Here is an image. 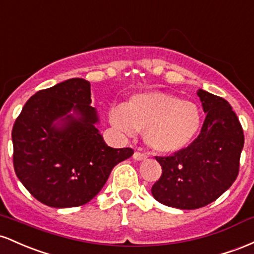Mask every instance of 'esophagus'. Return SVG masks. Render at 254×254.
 Wrapping results in <instances>:
<instances>
[{
	"label": "esophagus",
	"instance_id": "obj_1",
	"mask_svg": "<svg viewBox=\"0 0 254 254\" xmlns=\"http://www.w3.org/2000/svg\"><path fill=\"white\" fill-rule=\"evenodd\" d=\"M133 158H134L135 161H145V159L147 158V156L144 155V153H141V152H134Z\"/></svg>",
	"mask_w": 254,
	"mask_h": 254
}]
</instances>
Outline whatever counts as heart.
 Instances as JSON below:
<instances>
[{
    "label": "heart",
    "mask_w": 254,
    "mask_h": 254,
    "mask_svg": "<svg viewBox=\"0 0 254 254\" xmlns=\"http://www.w3.org/2000/svg\"><path fill=\"white\" fill-rule=\"evenodd\" d=\"M110 122L128 135L144 132L147 146L172 153L189 146L201 127V112L192 101L172 93L151 91L130 96L110 112Z\"/></svg>",
    "instance_id": "b5f03b06"
}]
</instances>
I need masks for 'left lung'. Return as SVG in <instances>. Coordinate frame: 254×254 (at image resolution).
<instances>
[{
	"mask_svg": "<svg viewBox=\"0 0 254 254\" xmlns=\"http://www.w3.org/2000/svg\"><path fill=\"white\" fill-rule=\"evenodd\" d=\"M206 114L200 134L173 156L156 157L162 176L152 186L153 198L167 206L194 210L212 203L235 181L244 149V132L226 99L196 91Z\"/></svg>",
	"mask_w": 254,
	"mask_h": 254,
	"instance_id": "obj_1",
	"label": "left lung"
}]
</instances>
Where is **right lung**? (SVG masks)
<instances>
[{"label": "right lung", "instance_id": "add662e5", "mask_svg": "<svg viewBox=\"0 0 254 254\" xmlns=\"http://www.w3.org/2000/svg\"><path fill=\"white\" fill-rule=\"evenodd\" d=\"M91 85L72 78L38 91L13 126L16 176L37 200L56 209L89 203L133 150L105 144L91 107Z\"/></svg>", "mask_w": 254, "mask_h": 254}]
</instances>
